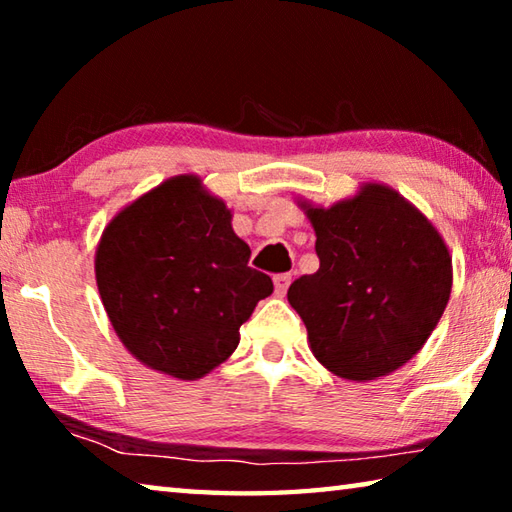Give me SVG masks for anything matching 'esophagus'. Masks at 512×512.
<instances>
[{
  "mask_svg": "<svg viewBox=\"0 0 512 512\" xmlns=\"http://www.w3.org/2000/svg\"><path fill=\"white\" fill-rule=\"evenodd\" d=\"M273 284H275V296H284V293H287V289H289V284H291V275L289 273H280V275H275L273 277Z\"/></svg>",
  "mask_w": 512,
  "mask_h": 512,
  "instance_id": "esophagus-1",
  "label": "esophagus"
}]
</instances>
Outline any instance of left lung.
<instances>
[{
  "instance_id": "left-lung-1",
  "label": "left lung",
  "mask_w": 512,
  "mask_h": 512,
  "mask_svg": "<svg viewBox=\"0 0 512 512\" xmlns=\"http://www.w3.org/2000/svg\"><path fill=\"white\" fill-rule=\"evenodd\" d=\"M320 268L289 287L309 348L336 377L372 381L413 359L452 293V255L411 201L384 183L320 207L298 198Z\"/></svg>"
}]
</instances>
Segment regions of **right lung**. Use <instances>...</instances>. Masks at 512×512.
<instances>
[{
	"label": "right lung",
	"instance_id": "1",
	"mask_svg": "<svg viewBox=\"0 0 512 512\" xmlns=\"http://www.w3.org/2000/svg\"><path fill=\"white\" fill-rule=\"evenodd\" d=\"M248 257L228 205L180 173L112 216L94 275L124 348L146 368L194 381L237 350L239 327L273 293Z\"/></svg>",
	"mask_w": 512,
	"mask_h": 512
}]
</instances>
